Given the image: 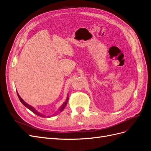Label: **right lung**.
<instances>
[{"mask_svg":"<svg viewBox=\"0 0 151 151\" xmlns=\"http://www.w3.org/2000/svg\"><path fill=\"white\" fill-rule=\"evenodd\" d=\"M17 96H18V98H19V99L20 100V101H21V103L26 106V108H27L29 110H30L31 111H32V112L34 113V114H35L36 115H38V116H41V117H46V116H47V117H51V115H50V116H46V115H44L43 114H41V113H40V112H38V111L33 107V106H31L30 105H29V104H27L26 101H24V100L22 99H21V97L20 96V95H19V94L18 93V92H17ZM68 100H69V97H68V95H67V97H66V100H65V101L64 102V103L63 104V105L60 106V109H59V110H58V112H61V111L65 109V106H66V104H68ZM56 114H53L52 115H56Z\"/></svg>","mask_w":151,"mask_h":151,"instance_id":"right-lung-1","label":"right lung"}]
</instances>
